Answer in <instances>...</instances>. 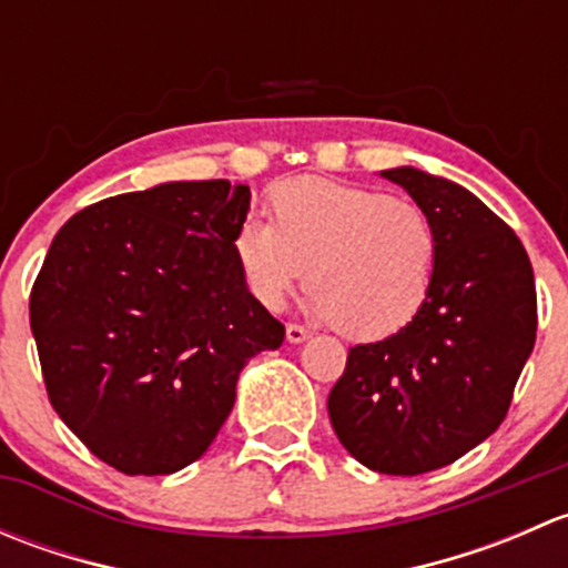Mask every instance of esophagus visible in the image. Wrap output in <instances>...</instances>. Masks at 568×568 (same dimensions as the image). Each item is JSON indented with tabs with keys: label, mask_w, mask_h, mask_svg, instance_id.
Returning <instances> with one entry per match:
<instances>
[{
	"label": "esophagus",
	"mask_w": 568,
	"mask_h": 568,
	"mask_svg": "<svg viewBox=\"0 0 568 568\" xmlns=\"http://www.w3.org/2000/svg\"><path fill=\"white\" fill-rule=\"evenodd\" d=\"M307 337H311V332H307L305 326H300V324H288V326H285V341L294 343V346H296V343H305Z\"/></svg>",
	"instance_id": "34e87169"
}]
</instances>
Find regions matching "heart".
<instances>
[{"mask_svg":"<svg viewBox=\"0 0 568 568\" xmlns=\"http://www.w3.org/2000/svg\"><path fill=\"white\" fill-rule=\"evenodd\" d=\"M272 222L247 216L233 257L250 296L280 311L311 277L313 316L354 341L409 326L432 294L437 231L417 203L326 178H291L268 192Z\"/></svg>","mask_w":568,"mask_h":568,"instance_id":"b5f03b06","label":"heart"}]
</instances>
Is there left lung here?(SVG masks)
Listing matches in <instances>:
<instances>
[{
  "label": "left lung",
  "instance_id": "obj_1",
  "mask_svg": "<svg viewBox=\"0 0 568 568\" xmlns=\"http://www.w3.org/2000/svg\"><path fill=\"white\" fill-rule=\"evenodd\" d=\"M437 231L432 294L409 326L348 352L326 409L374 473L462 459L506 417L536 343V280L517 233L469 189L417 168L382 170Z\"/></svg>",
  "mask_w": 568,
  "mask_h": 568
}]
</instances>
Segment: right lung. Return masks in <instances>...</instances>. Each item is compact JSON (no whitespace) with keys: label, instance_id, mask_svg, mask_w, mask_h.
Here are the masks:
<instances>
[{"label":"right lung","instance_id":"1","mask_svg":"<svg viewBox=\"0 0 568 568\" xmlns=\"http://www.w3.org/2000/svg\"><path fill=\"white\" fill-rule=\"evenodd\" d=\"M250 186L168 181L88 205L45 252L30 296L57 415L109 467L170 475L209 450L250 357L285 326L233 257Z\"/></svg>","mask_w":568,"mask_h":568}]
</instances>
